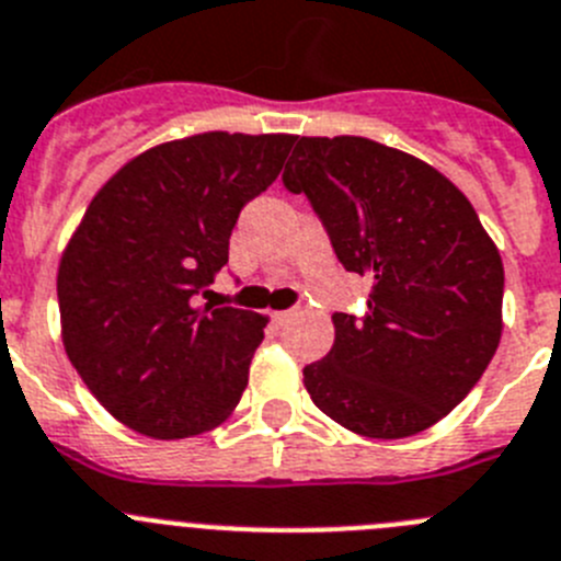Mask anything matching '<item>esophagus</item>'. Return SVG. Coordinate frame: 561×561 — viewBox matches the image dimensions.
Listing matches in <instances>:
<instances>
[{
    "mask_svg": "<svg viewBox=\"0 0 561 561\" xmlns=\"http://www.w3.org/2000/svg\"><path fill=\"white\" fill-rule=\"evenodd\" d=\"M291 317H295V308H286V311H275V314H272V320H275L277 325H286Z\"/></svg>",
    "mask_w": 561,
    "mask_h": 561,
    "instance_id": "obj_1",
    "label": "esophagus"
}]
</instances>
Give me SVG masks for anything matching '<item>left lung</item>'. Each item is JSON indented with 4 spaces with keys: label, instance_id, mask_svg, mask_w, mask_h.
Listing matches in <instances>:
<instances>
[{
    "label": "left lung",
    "instance_id": "1",
    "mask_svg": "<svg viewBox=\"0 0 561 561\" xmlns=\"http://www.w3.org/2000/svg\"><path fill=\"white\" fill-rule=\"evenodd\" d=\"M284 172L339 264L373 286L364 317L302 369L317 409L347 431L400 439L467 398L501 342L503 264L470 199L420 158L362 136H295Z\"/></svg>",
    "mask_w": 561,
    "mask_h": 561
}]
</instances>
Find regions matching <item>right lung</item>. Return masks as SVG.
I'll use <instances>...</instances> for the list:
<instances>
[{"instance_id":"right-lung-1","label":"right lung","mask_w":561,"mask_h":561,"mask_svg":"<svg viewBox=\"0 0 561 561\" xmlns=\"http://www.w3.org/2000/svg\"><path fill=\"white\" fill-rule=\"evenodd\" d=\"M291 136L203 133L141 152L91 199L58 270L69 362L127 428L183 439L239 405L266 317L210 302L241 208Z\"/></svg>"}]
</instances>
